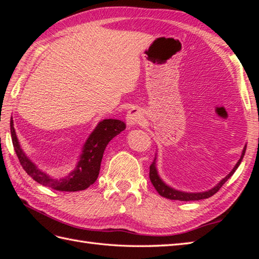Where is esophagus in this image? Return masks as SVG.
Here are the masks:
<instances>
[{
    "label": "esophagus",
    "mask_w": 259,
    "mask_h": 259,
    "mask_svg": "<svg viewBox=\"0 0 259 259\" xmlns=\"http://www.w3.org/2000/svg\"><path fill=\"white\" fill-rule=\"evenodd\" d=\"M125 121L128 126H133L135 124L141 123L142 121H144V113H142L141 110L137 107L130 109L125 115Z\"/></svg>",
    "instance_id": "1"
}]
</instances>
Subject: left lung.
Returning a JSON list of instances; mask_svg holds the SVG:
<instances>
[{"instance_id": "left-lung-1", "label": "left lung", "mask_w": 259, "mask_h": 259, "mask_svg": "<svg viewBox=\"0 0 259 259\" xmlns=\"http://www.w3.org/2000/svg\"><path fill=\"white\" fill-rule=\"evenodd\" d=\"M246 147L247 145H245L243 152H241V156L239 158V160L237 161V163L235 164V167L232 169L226 177L223 178L219 183L213 186L211 189H209L207 191H200V192H187V191H183V190H178L175 189L172 187H170L169 185H167L164 181L160 178V176L158 174V169H157V157L155 158V160L151 163L150 166V171H149V178L151 180V183L155 187L156 190L158 191V194L167 198V199H171V200H180V201H191V200H200V199H206V198L211 197L212 195L216 194V192L222 188V186L226 183V181L232 177L234 175V172L237 170V168L239 167V164L243 160V158L245 156V151H246Z\"/></svg>"}]
</instances>
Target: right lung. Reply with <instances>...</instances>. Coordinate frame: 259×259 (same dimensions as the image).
Here are the masks:
<instances>
[{"mask_svg": "<svg viewBox=\"0 0 259 259\" xmlns=\"http://www.w3.org/2000/svg\"><path fill=\"white\" fill-rule=\"evenodd\" d=\"M10 126L15 153L25 172L40 185L50 187L59 191L84 190L95 184L100 171L101 160L106 147L115 136L125 129L124 122L117 119H104L100 121L82 147L81 155L79 156L75 168L64 177L56 178L41 170L25 155L16 136L12 118L10 121Z\"/></svg>", "mask_w": 259, "mask_h": 259, "instance_id": "right-lung-1", "label": "right lung"}]
</instances>
